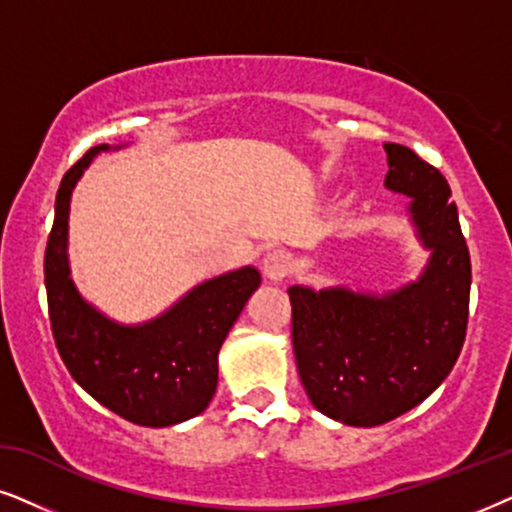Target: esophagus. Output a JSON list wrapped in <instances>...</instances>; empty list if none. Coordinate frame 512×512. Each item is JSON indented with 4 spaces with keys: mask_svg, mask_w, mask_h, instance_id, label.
Returning <instances> with one entry per match:
<instances>
[{
    "mask_svg": "<svg viewBox=\"0 0 512 512\" xmlns=\"http://www.w3.org/2000/svg\"><path fill=\"white\" fill-rule=\"evenodd\" d=\"M293 271V257L283 250H274L264 257L262 262V274L264 278H269L271 283H281L283 278L290 276Z\"/></svg>",
    "mask_w": 512,
    "mask_h": 512,
    "instance_id": "obj_1",
    "label": "esophagus"
}]
</instances>
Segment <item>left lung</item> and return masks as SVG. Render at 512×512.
<instances>
[{"label":"left lung","instance_id":"obj_1","mask_svg":"<svg viewBox=\"0 0 512 512\" xmlns=\"http://www.w3.org/2000/svg\"><path fill=\"white\" fill-rule=\"evenodd\" d=\"M385 189L409 198V222L430 252L416 281L371 293L290 286L293 349L316 411L375 428L428 399L465 340L470 252L442 172L411 148L385 144Z\"/></svg>","mask_w":512,"mask_h":512}]
</instances>
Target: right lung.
<instances>
[{
  "label": "right lung",
  "mask_w": 512,
  "mask_h": 512,
  "mask_svg": "<svg viewBox=\"0 0 512 512\" xmlns=\"http://www.w3.org/2000/svg\"><path fill=\"white\" fill-rule=\"evenodd\" d=\"M103 151L113 148L94 146L58 186L44 255L51 331L63 364L84 392L129 423L167 428L208 409L217 390L219 349L262 276L255 267L226 271L141 323L115 321L84 300L70 276V198Z\"/></svg>",
  "instance_id": "obj_1"
}]
</instances>
